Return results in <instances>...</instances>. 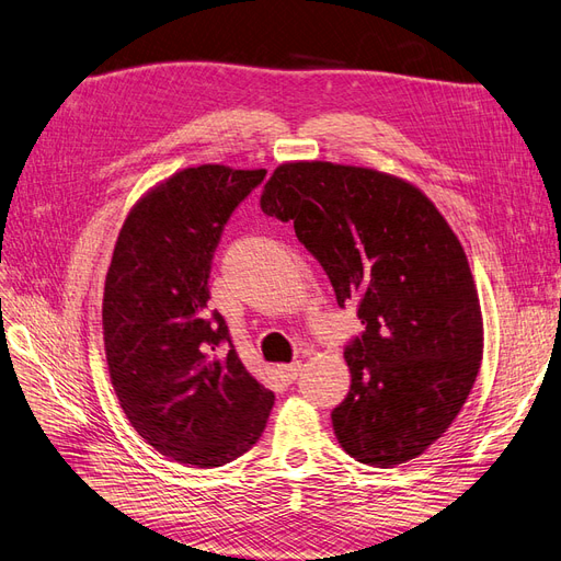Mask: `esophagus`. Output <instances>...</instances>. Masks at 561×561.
<instances>
[{"instance_id":"34e87169","label":"esophagus","mask_w":561,"mask_h":561,"mask_svg":"<svg viewBox=\"0 0 561 561\" xmlns=\"http://www.w3.org/2000/svg\"><path fill=\"white\" fill-rule=\"evenodd\" d=\"M278 371H280V377H283L285 381H295L297 375L301 371V363L297 360V363H290V365H280Z\"/></svg>"}]
</instances>
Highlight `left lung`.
<instances>
[{
    "mask_svg": "<svg viewBox=\"0 0 561 561\" xmlns=\"http://www.w3.org/2000/svg\"><path fill=\"white\" fill-rule=\"evenodd\" d=\"M260 206L295 225L339 307L358 301L365 332L344 351L351 390L332 412L339 445L367 466L412 461L480 371L482 309L461 241L419 186L377 168L287 161Z\"/></svg>",
    "mask_w": 561,
    "mask_h": 561,
    "instance_id": "left-lung-1",
    "label": "left lung"
}]
</instances>
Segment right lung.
<instances>
[{
    "label": "right lung",
    "mask_w": 561,
    "mask_h": 561,
    "mask_svg": "<svg viewBox=\"0 0 561 561\" xmlns=\"http://www.w3.org/2000/svg\"><path fill=\"white\" fill-rule=\"evenodd\" d=\"M264 175L184 168L135 201L114 245L103 297L110 379L130 426L178 463L233 461L257 443L274 407L233 351L225 318L208 313L219 236Z\"/></svg>",
    "instance_id": "right-lung-1"
}]
</instances>
